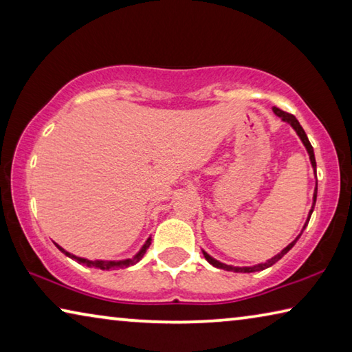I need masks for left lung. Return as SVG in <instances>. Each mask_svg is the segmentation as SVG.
<instances>
[{"instance_id": "1", "label": "left lung", "mask_w": 352, "mask_h": 352, "mask_svg": "<svg viewBox=\"0 0 352 352\" xmlns=\"http://www.w3.org/2000/svg\"><path fill=\"white\" fill-rule=\"evenodd\" d=\"M273 113H275L276 116L281 118L284 122L290 124L292 129H294L295 132H296V135L300 136V140H301L302 144H305L306 151H307V153H309V160H311V164H312L314 170L317 169V163H315V155H314V147L311 146V142H309V140H307V135H306L305 130H302V127L300 126V122H298V119H296L294 115H290V113H285V111H283V110L276 109V107H273ZM315 201H317V184H315V192H314V204H312L311 211H309V216H307V220H306L305 226H302V230L306 228L307 223H309V219H311V216H312V212H314V206H315ZM301 233H302V231H301ZM301 233H300V236H301ZM300 236H296V239H295V241H292L287 247H285L284 250H281V253H278L276 256H273V258H272V259H269V261L262 262V264H258V265H252V267H234V265H226V264H223V262H220V261H217V259H214L212 256H210V254H208V253L205 252V250H201V253H204L205 259H206L208 262H210L211 265L217 267V269H223V270H226V272H236V273H252V272H261V270H264V269H269V267H272L273 264H276V262H278L279 259H281L283 256H284L285 253H287L292 247L295 245L296 241L300 239Z\"/></svg>"}]
</instances>
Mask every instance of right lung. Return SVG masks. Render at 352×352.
I'll return each mask as SVG.
<instances>
[{
    "label": "right lung",
    "instance_id": "add662e5",
    "mask_svg": "<svg viewBox=\"0 0 352 352\" xmlns=\"http://www.w3.org/2000/svg\"><path fill=\"white\" fill-rule=\"evenodd\" d=\"M151 242H152V237H148V239L144 242V245L141 247L140 252L136 253V254L133 256V258L122 259V261H99V259H96V261H90V259L79 258V256L71 254L69 252H67V250H65V248H62L60 245H58V243H56V247H57L58 250H60L62 253L67 254L68 258H71V259H74V261L79 262V264H83V265H87V267H96V269H100V270H116V269H126V267L135 265L136 262L141 261L142 256L146 254L148 245H151Z\"/></svg>",
    "mask_w": 352,
    "mask_h": 352
}]
</instances>
